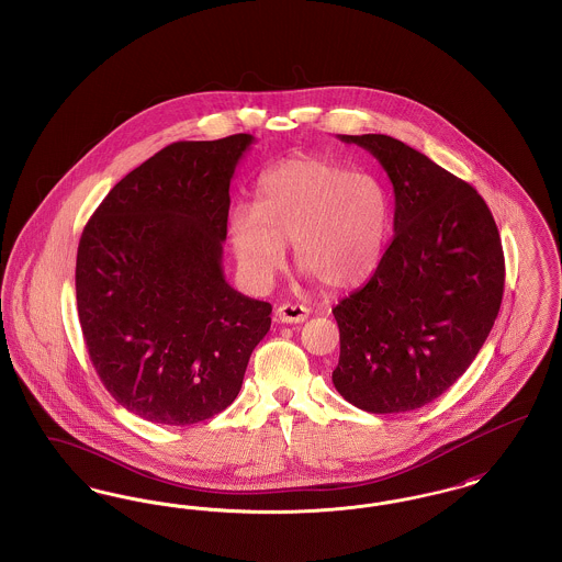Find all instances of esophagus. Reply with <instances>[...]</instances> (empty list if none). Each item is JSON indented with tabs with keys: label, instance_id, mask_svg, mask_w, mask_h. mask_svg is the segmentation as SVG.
Wrapping results in <instances>:
<instances>
[{
	"label": "esophagus",
	"instance_id": "esophagus-1",
	"mask_svg": "<svg viewBox=\"0 0 562 562\" xmlns=\"http://www.w3.org/2000/svg\"><path fill=\"white\" fill-rule=\"evenodd\" d=\"M310 310L305 305H293V303H284L276 310V318L282 324H299V322L307 321Z\"/></svg>",
	"mask_w": 562,
	"mask_h": 562
}]
</instances>
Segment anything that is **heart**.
Instances as JSON below:
<instances>
[{
    "instance_id": "heart-1",
    "label": "heart",
    "mask_w": 562,
    "mask_h": 562,
    "mask_svg": "<svg viewBox=\"0 0 562 562\" xmlns=\"http://www.w3.org/2000/svg\"><path fill=\"white\" fill-rule=\"evenodd\" d=\"M390 223V193L374 175L318 156L273 164L259 179V202H236L225 216L241 276L257 289L284 268L286 241L324 289H353L379 266Z\"/></svg>"
}]
</instances>
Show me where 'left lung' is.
<instances>
[{"mask_svg":"<svg viewBox=\"0 0 562 562\" xmlns=\"http://www.w3.org/2000/svg\"><path fill=\"white\" fill-rule=\"evenodd\" d=\"M394 188V238L371 280L333 310L337 392L369 413H404L468 371L499 314L506 266L481 193L387 134H341Z\"/></svg>","mask_w":562,"mask_h":562,"instance_id":"1","label":"left lung"}]
</instances>
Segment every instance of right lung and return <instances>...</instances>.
<instances>
[{
  "instance_id": "right-lung-1",
  "label": "right lung",
  "mask_w": 562,
  "mask_h": 562,
  "mask_svg": "<svg viewBox=\"0 0 562 562\" xmlns=\"http://www.w3.org/2000/svg\"><path fill=\"white\" fill-rule=\"evenodd\" d=\"M252 134L179 140L111 189L78 246L83 341L109 394L161 426L236 401L271 305L223 276L229 183Z\"/></svg>"
}]
</instances>
